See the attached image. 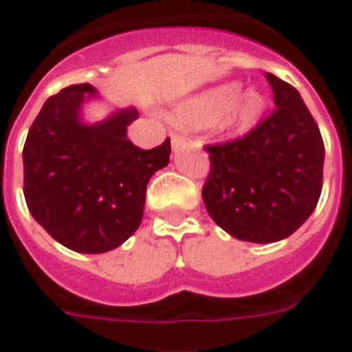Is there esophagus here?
Returning a JSON list of instances; mask_svg holds the SVG:
<instances>
[{
  "label": "esophagus",
  "instance_id": "1",
  "mask_svg": "<svg viewBox=\"0 0 352 352\" xmlns=\"http://www.w3.org/2000/svg\"><path fill=\"white\" fill-rule=\"evenodd\" d=\"M188 138L184 134H173L171 136V147H173V151H179L182 146H186Z\"/></svg>",
  "mask_w": 352,
  "mask_h": 352
}]
</instances>
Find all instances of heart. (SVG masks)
<instances>
[{
  "label": "heart",
  "instance_id": "b5f03b06",
  "mask_svg": "<svg viewBox=\"0 0 352 352\" xmlns=\"http://www.w3.org/2000/svg\"><path fill=\"white\" fill-rule=\"evenodd\" d=\"M270 99L260 88L241 90L240 82H221L177 104L171 118L190 127L219 125L225 133L248 134L264 118Z\"/></svg>",
  "mask_w": 352,
  "mask_h": 352
}]
</instances>
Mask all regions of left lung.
I'll return each instance as SVG.
<instances>
[{
    "mask_svg": "<svg viewBox=\"0 0 352 352\" xmlns=\"http://www.w3.org/2000/svg\"><path fill=\"white\" fill-rule=\"evenodd\" d=\"M277 111L243 138L206 147L210 175L203 201L236 240L273 243L294 234L321 195L325 146L301 94L265 74Z\"/></svg>",
    "mask_w": 352,
    "mask_h": 352,
    "instance_id": "left-lung-1",
    "label": "left lung"
}]
</instances>
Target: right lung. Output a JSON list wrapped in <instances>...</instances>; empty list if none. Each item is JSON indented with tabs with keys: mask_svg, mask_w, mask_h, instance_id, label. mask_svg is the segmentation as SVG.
Here are the masks:
<instances>
[{
	"mask_svg": "<svg viewBox=\"0 0 352 352\" xmlns=\"http://www.w3.org/2000/svg\"><path fill=\"white\" fill-rule=\"evenodd\" d=\"M82 82L51 96L23 146V195L29 212L64 248L85 254L112 251L144 216L147 182L170 162V138L144 151L127 138L134 107L88 122L85 104L99 99Z\"/></svg>",
	"mask_w": 352,
	"mask_h": 352,
	"instance_id": "obj_1",
	"label": "right lung"
}]
</instances>
